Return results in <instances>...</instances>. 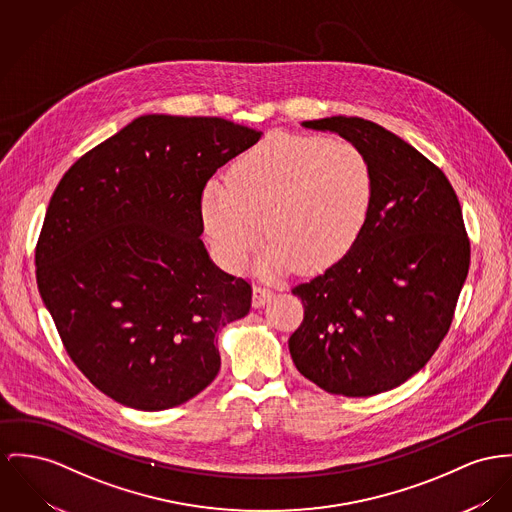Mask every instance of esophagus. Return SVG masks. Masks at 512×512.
<instances>
[{"label": "esophagus", "instance_id": "34e87169", "mask_svg": "<svg viewBox=\"0 0 512 512\" xmlns=\"http://www.w3.org/2000/svg\"><path fill=\"white\" fill-rule=\"evenodd\" d=\"M272 297V291L266 289V287H262V285H256V287L252 289V305H254V308L264 307Z\"/></svg>", "mask_w": 512, "mask_h": 512}]
</instances>
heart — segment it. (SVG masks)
I'll list each match as a JSON object with an SVG mask.
<instances>
[{
	"label": "heart",
	"mask_w": 512,
	"mask_h": 512,
	"mask_svg": "<svg viewBox=\"0 0 512 512\" xmlns=\"http://www.w3.org/2000/svg\"><path fill=\"white\" fill-rule=\"evenodd\" d=\"M205 235L219 258L242 270L272 240L258 270L277 277L299 262L324 270L363 237L375 205V172L345 139L275 134L248 149L202 192Z\"/></svg>",
	"instance_id": "b5f03b06"
}]
</instances>
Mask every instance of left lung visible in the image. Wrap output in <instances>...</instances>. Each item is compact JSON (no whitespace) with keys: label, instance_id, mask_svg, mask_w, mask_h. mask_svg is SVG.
<instances>
[{"label":"left lung","instance_id":"obj_1","mask_svg":"<svg viewBox=\"0 0 512 512\" xmlns=\"http://www.w3.org/2000/svg\"><path fill=\"white\" fill-rule=\"evenodd\" d=\"M301 126L367 155L375 205L340 262L293 287L305 320L289 351L322 390L375 396L421 371L450 328L470 268L462 209L444 172L375 122L330 116Z\"/></svg>","mask_w":512,"mask_h":512}]
</instances>
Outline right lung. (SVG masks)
<instances>
[{"mask_svg":"<svg viewBox=\"0 0 512 512\" xmlns=\"http://www.w3.org/2000/svg\"><path fill=\"white\" fill-rule=\"evenodd\" d=\"M260 137L223 118L145 114L54 190L38 291L71 361L118 404L174 408L219 373L215 334L248 314L252 289L209 258L202 192Z\"/></svg>","mask_w":512,"mask_h":512,"instance_id":"add662e5","label":"right lung"}]
</instances>
